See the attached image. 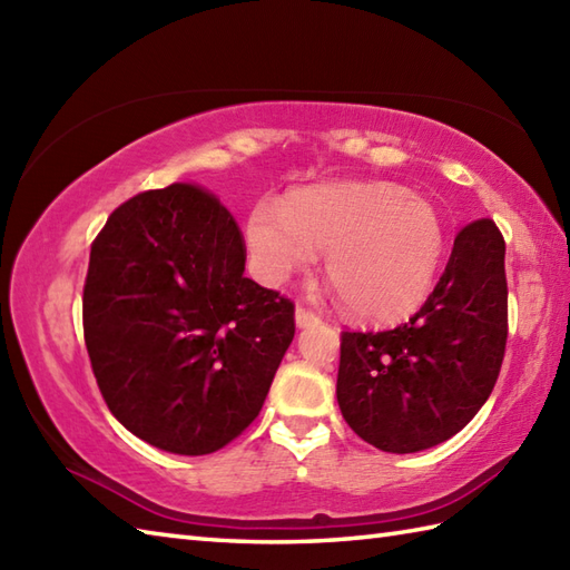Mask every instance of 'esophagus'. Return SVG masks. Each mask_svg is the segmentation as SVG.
<instances>
[{
	"mask_svg": "<svg viewBox=\"0 0 570 570\" xmlns=\"http://www.w3.org/2000/svg\"><path fill=\"white\" fill-rule=\"evenodd\" d=\"M321 318L306 306H296V325L298 328H308V325H316Z\"/></svg>",
	"mask_w": 570,
	"mask_h": 570,
	"instance_id": "1",
	"label": "esophagus"
}]
</instances>
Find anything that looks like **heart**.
I'll return each mask as SVG.
<instances>
[{
    "label": "heart",
    "instance_id": "1",
    "mask_svg": "<svg viewBox=\"0 0 570 570\" xmlns=\"http://www.w3.org/2000/svg\"><path fill=\"white\" fill-rule=\"evenodd\" d=\"M257 272L282 284L328 252L325 274L353 316L409 318L429 298L443 259L439 210L386 180L318 186L257 203L245 225Z\"/></svg>",
    "mask_w": 570,
    "mask_h": 570
}]
</instances>
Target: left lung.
<instances>
[{
  "mask_svg": "<svg viewBox=\"0 0 570 570\" xmlns=\"http://www.w3.org/2000/svg\"><path fill=\"white\" fill-rule=\"evenodd\" d=\"M507 345L504 237L490 217L455 235L439 284L392 331H343L337 404L386 453L451 439L488 402Z\"/></svg>",
  "mask_w": 570,
  "mask_h": 570,
  "instance_id": "1",
  "label": "left lung"
}]
</instances>
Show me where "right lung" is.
<instances>
[{
    "label": "right lung",
    "mask_w": 570,
    "mask_h": 570,
    "mask_svg": "<svg viewBox=\"0 0 570 570\" xmlns=\"http://www.w3.org/2000/svg\"><path fill=\"white\" fill-rule=\"evenodd\" d=\"M247 247L196 184L144 190L90 247L82 333L115 419L178 455L220 451L259 416L294 301L245 276Z\"/></svg>",
    "instance_id": "obj_1"
}]
</instances>
